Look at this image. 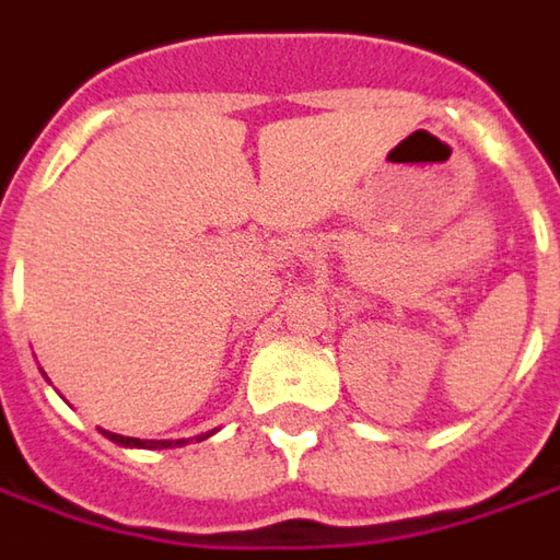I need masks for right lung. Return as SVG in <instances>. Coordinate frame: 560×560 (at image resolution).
<instances>
[{
    "label": "right lung",
    "mask_w": 560,
    "mask_h": 560,
    "mask_svg": "<svg viewBox=\"0 0 560 560\" xmlns=\"http://www.w3.org/2000/svg\"><path fill=\"white\" fill-rule=\"evenodd\" d=\"M101 434H104V438H110V441H114V444H119V446H144V450H163V446H182V444H187V441H141V438H122V434H114V431H104L101 429ZM206 438H209V434H206ZM206 438H197V441H206Z\"/></svg>",
    "instance_id": "1"
}]
</instances>
